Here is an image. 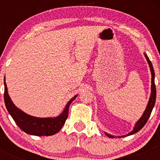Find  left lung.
Returning <instances> with one entry per match:
<instances>
[{
    "mask_svg": "<svg viewBox=\"0 0 160 160\" xmlns=\"http://www.w3.org/2000/svg\"><path fill=\"white\" fill-rule=\"evenodd\" d=\"M145 57H146L147 60H148V64H149L150 68V71H151V74H152V86H151V95H150V98L149 100V102H148V106H147L146 110L143 113L142 117H141V119L137 122V123L135 124V128H134L133 131L132 132L128 133L127 135H133V134L138 132L144 126V125L146 124V122H148V119H149L150 113H151L152 110L154 107V104H155V102H156V96H157V90H156V86H155V82H154V78H155V73H154V70H153V65H152L151 62L150 61L149 58L148 56L145 54ZM106 135H108L109 138H113L112 135H108V134L105 133ZM124 137V136H123Z\"/></svg>",
    "mask_w": 160,
    "mask_h": 160,
    "instance_id": "left-lung-1",
    "label": "left lung"
}]
</instances>
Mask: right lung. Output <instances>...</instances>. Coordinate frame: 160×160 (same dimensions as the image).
Segmentation results:
<instances>
[{
  "label": "right lung",
  "instance_id": "right-lung-1",
  "mask_svg": "<svg viewBox=\"0 0 160 160\" xmlns=\"http://www.w3.org/2000/svg\"><path fill=\"white\" fill-rule=\"evenodd\" d=\"M77 97L70 100L62 114L56 118H37L24 113L14 105L10 100L4 79V102L6 108L17 126L28 134L38 136H49L59 132L68 116V108Z\"/></svg>",
  "mask_w": 160,
  "mask_h": 160
}]
</instances>
